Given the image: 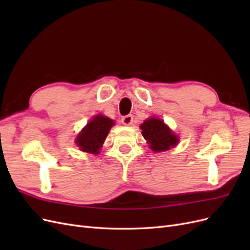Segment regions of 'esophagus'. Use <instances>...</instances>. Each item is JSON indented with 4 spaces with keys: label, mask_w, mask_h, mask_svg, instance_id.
<instances>
[{
    "label": "esophagus",
    "mask_w": 250,
    "mask_h": 250,
    "mask_svg": "<svg viewBox=\"0 0 250 250\" xmlns=\"http://www.w3.org/2000/svg\"><path fill=\"white\" fill-rule=\"evenodd\" d=\"M122 123L124 124V125H126V126H130V125H132V123H133V116L132 115H127V116H124L123 118H122Z\"/></svg>",
    "instance_id": "34e87169"
}]
</instances>
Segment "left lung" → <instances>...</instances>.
<instances>
[{"instance_id": "1", "label": "left lung", "mask_w": 250, "mask_h": 250, "mask_svg": "<svg viewBox=\"0 0 250 250\" xmlns=\"http://www.w3.org/2000/svg\"><path fill=\"white\" fill-rule=\"evenodd\" d=\"M143 137L147 141L149 148L154 152H163L175 147L179 143V138L170 129L164 121L151 117L141 124Z\"/></svg>"}]
</instances>
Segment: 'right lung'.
<instances>
[{
    "instance_id": "obj_1",
    "label": "right lung",
    "mask_w": 250,
    "mask_h": 250,
    "mask_svg": "<svg viewBox=\"0 0 250 250\" xmlns=\"http://www.w3.org/2000/svg\"><path fill=\"white\" fill-rule=\"evenodd\" d=\"M113 125V120L97 115L79 132L75 143L83 152L99 154L103 143Z\"/></svg>"
}]
</instances>
